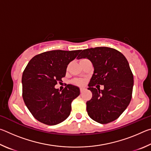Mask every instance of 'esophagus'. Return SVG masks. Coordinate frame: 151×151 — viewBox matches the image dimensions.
<instances>
[{
	"mask_svg": "<svg viewBox=\"0 0 151 151\" xmlns=\"http://www.w3.org/2000/svg\"><path fill=\"white\" fill-rule=\"evenodd\" d=\"M84 91H85V88H80V91H81V93H83Z\"/></svg>",
	"mask_w": 151,
	"mask_h": 151,
	"instance_id": "obj_1",
	"label": "esophagus"
}]
</instances>
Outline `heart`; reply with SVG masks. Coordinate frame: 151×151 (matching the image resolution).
<instances>
[{"label": "heart", "mask_w": 151, "mask_h": 151, "mask_svg": "<svg viewBox=\"0 0 151 151\" xmlns=\"http://www.w3.org/2000/svg\"><path fill=\"white\" fill-rule=\"evenodd\" d=\"M74 83L77 85H83L84 83H85V81H84L83 79H75V80L74 81Z\"/></svg>", "instance_id": "obj_1"}]
</instances>
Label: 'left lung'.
Returning <instances> with one entry per match:
<instances>
[{
	"label": "left lung",
	"mask_w": 151,
	"mask_h": 151,
	"mask_svg": "<svg viewBox=\"0 0 151 151\" xmlns=\"http://www.w3.org/2000/svg\"><path fill=\"white\" fill-rule=\"evenodd\" d=\"M85 58L94 66L88 88L93 96L86 102L88 116L101 124L114 121L127 108L132 98L134 80L129 64L121 52L109 47L82 50L77 58ZM96 84L104 85V89L97 90Z\"/></svg>",
	"instance_id": "1"
}]
</instances>
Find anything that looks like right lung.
<instances>
[{"label":"right lung","instance_id":"right-lung-1","mask_svg":"<svg viewBox=\"0 0 151 151\" xmlns=\"http://www.w3.org/2000/svg\"><path fill=\"white\" fill-rule=\"evenodd\" d=\"M80 52L47 51L35 56L28 63L22 76V98L37 121L55 125L70 115L71 103L80 94V89L68 85L60 91L55 86L62 81L68 65Z\"/></svg>","mask_w":151,"mask_h":151}]
</instances>
